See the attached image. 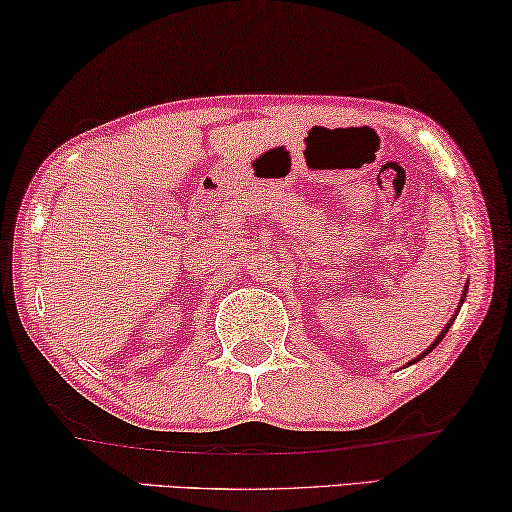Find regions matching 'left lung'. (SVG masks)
I'll use <instances>...</instances> for the list:
<instances>
[{"mask_svg": "<svg viewBox=\"0 0 512 512\" xmlns=\"http://www.w3.org/2000/svg\"><path fill=\"white\" fill-rule=\"evenodd\" d=\"M467 287H469V282H467ZM467 287H464V292H462V301H464V299H467ZM460 308H462V303H460V305H457V312H460ZM453 319H455V315H453ZM453 319H451V322H448V324H446V329H444V331H441V333L437 335V340H434V342H432V345H430V347H427V349H425V352H423L421 356H418V358H414V361H411V363L421 361V358H425L427 354H430V352H432V349H434V347H437V345H439V342H441V340H444V335L448 333V329H451ZM411 363H409V365H411Z\"/></svg>", "mask_w": 512, "mask_h": 512, "instance_id": "1", "label": "left lung"}]
</instances>
